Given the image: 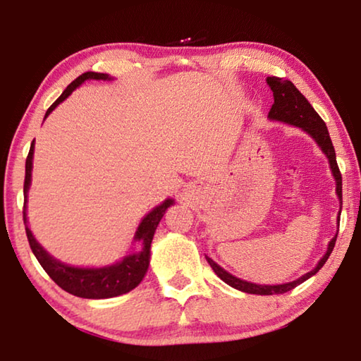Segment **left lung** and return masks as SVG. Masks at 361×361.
<instances>
[{
    "label": "left lung",
    "mask_w": 361,
    "mask_h": 361,
    "mask_svg": "<svg viewBox=\"0 0 361 361\" xmlns=\"http://www.w3.org/2000/svg\"><path fill=\"white\" fill-rule=\"evenodd\" d=\"M266 81L274 92V103H272L271 111H269V119L285 122V124H290V126H296L304 132H307L309 135L315 140L317 145L320 146L322 151L325 152L328 157L329 167H331V172L336 180V194H338L339 202L342 207V176L339 172L338 162H336L334 146L331 143V138H329L326 124L323 122L319 113L312 108V105L307 102V99H305V97L296 89V85L291 81H288V79L271 76L267 78ZM336 237H338V234H336L331 239V242L328 243L326 253L323 255V258L319 261V264L315 266L314 271L304 274V276L299 277L298 280H293V282L282 283V285H258V283L247 282V280H240L232 276V274L226 272L221 266H218L215 261L209 258V256H205V258L209 261V264L212 266L213 271H215L216 276L221 279L224 283L232 286V288L243 293H250V295H282V293L293 290L295 286L301 285L302 282H305V280L315 276V274L320 271L323 264L326 262V259L329 258V255L333 252Z\"/></svg>",
    "instance_id": "left-lung-1"
}]
</instances>
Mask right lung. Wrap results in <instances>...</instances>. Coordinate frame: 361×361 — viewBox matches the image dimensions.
I'll return each mask as SVG.
<instances>
[{
    "label": "right lung",
    "mask_w": 361,
    "mask_h": 361,
    "mask_svg": "<svg viewBox=\"0 0 361 361\" xmlns=\"http://www.w3.org/2000/svg\"><path fill=\"white\" fill-rule=\"evenodd\" d=\"M87 79H99V81L103 79V81H109L111 78L105 75V73H94V71L82 73V75L78 76L75 81H73L68 87L63 90V94L60 95L51 106H49L44 118H47V116L51 114V111H54L56 106L60 105V103H62L66 97H68L73 90L78 87V85H81L84 81H87ZM33 149H35V145L32 143V146H30V152L27 156L25 181H23V197H25L23 199V223H25L30 248H32L33 255L36 256V259L39 261L42 269L47 272V276L66 293L75 295L78 298H85V299L114 298V296L126 295V293H129L130 290L135 288V286L143 280L146 271H148L149 256H151L149 253L151 242H152V237H154L157 224L162 219L166 210L173 204V200L172 199L164 200L161 205H157L156 209H152L148 215L142 219V223H140L138 229L135 232V237H133V240L135 242H142V250H140V252L126 256L124 259L116 262V264L105 266V267H73L68 264H63V262L52 258V256L49 255L38 242H36L32 231H30L27 224L28 223L27 221V195H28L30 183H32Z\"/></svg>",
    "instance_id": "add662e5"
}]
</instances>
